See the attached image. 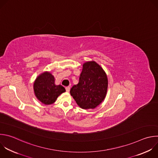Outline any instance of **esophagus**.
Masks as SVG:
<instances>
[{
	"instance_id": "esophagus-1",
	"label": "esophagus",
	"mask_w": 158,
	"mask_h": 158,
	"mask_svg": "<svg viewBox=\"0 0 158 158\" xmlns=\"http://www.w3.org/2000/svg\"><path fill=\"white\" fill-rule=\"evenodd\" d=\"M66 90L69 92V90H70V87L69 86H68V87H66Z\"/></svg>"
}]
</instances>
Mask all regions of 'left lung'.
Listing matches in <instances>:
<instances>
[{"label": "left lung", "mask_w": 158, "mask_h": 158, "mask_svg": "<svg viewBox=\"0 0 158 158\" xmlns=\"http://www.w3.org/2000/svg\"><path fill=\"white\" fill-rule=\"evenodd\" d=\"M108 89L106 73L95 61L85 62L79 83L73 86L71 95L83 109H94L104 100Z\"/></svg>", "instance_id": "obj_1"}]
</instances>
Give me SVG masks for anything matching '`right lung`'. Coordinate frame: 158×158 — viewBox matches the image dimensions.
<instances>
[{
  "instance_id": "obj_1",
  "label": "right lung",
  "mask_w": 158,
  "mask_h": 158,
  "mask_svg": "<svg viewBox=\"0 0 158 158\" xmlns=\"http://www.w3.org/2000/svg\"><path fill=\"white\" fill-rule=\"evenodd\" d=\"M33 90L36 98L44 105L55 103L58 96L66 92L63 86L55 84V77L49 71L42 73L36 78Z\"/></svg>"
}]
</instances>
